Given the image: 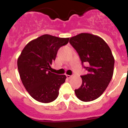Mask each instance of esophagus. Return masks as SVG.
Returning a JSON list of instances; mask_svg holds the SVG:
<instances>
[{"label":"esophagus","instance_id":"obj_1","mask_svg":"<svg viewBox=\"0 0 128 128\" xmlns=\"http://www.w3.org/2000/svg\"><path fill=\"white\" fill-rule=\"evenodd\" d=\"M66 78H68V79H70L71 78H72V76H70V75H66Z\"/></svg>","mask_w":128,"mask_h":128}]
</instances>
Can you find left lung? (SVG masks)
<instances>
[{"label": "left lung", "instance_id": "1", "mask_svg": "<svg viewBox=\"0 0 128 128\" xmlns=\"http://www.w3.org/2000/svg\"><path fill=\"white\" fill-rule=\"evenodd\" d=\"M70 44L78 53L88 73L82 76V84L74 90L77 98L84 102L98 99L108 87L114 74V58L102 38L90 33H81L70 38Z\"/></svg>", "mask_w": 128, "mask_h": 128}]
</instances>
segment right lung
Listing matches in <instances>:
<instances>
[{
    "instance_id": "obj_1",
    "label": "right lung",
    "mask_w": 128,
    "mask_h": 128,
    "mask_svg": "<svg viewBox=\"0 0 128 128\" xmlns=\"http://www.w3.org/2000/svg\"><path fill=\"white\" fill-rule=\"evenodd\" d=\"M68 40L69 38L42 35L28 43L18 58L21 81L30 96L38 102L48 103L58 96L66 77L52 73L49 69L59 48Z\"/></svg>"
}]
</instances>
